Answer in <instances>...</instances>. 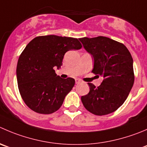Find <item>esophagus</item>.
Listing matches in <instances>:
<instances>
[{
    "label": "esophagus",
    "instance_id": "1",
    "mask_svg": "<svg viewBox=\"0 0 147 147\" xmlns=\"http://www.w3.org/2000/svg\"><path fill=\"white\" fill-rule=\"evenodd\" d=\"M75 82H76V84H79V83H80V82H82V81L79 79H76L75 80Z\"/></svg>",
    "mask_w": 147,
    "mask_h": 147
}]
</instances>
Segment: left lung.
<instances>
[{
  "mask_svg": "<svg viewBox=\"0 0 147 147\" xmlns=\"http://www.w3.org/2000/svg\"><path fill=\"white\" fill-rule=\"evenodd\" d=\"M79 39L93 58L92 72L103 78L98 88L88 83L90 92L81 97L82 104L97 116L113 113L126 100L134 82L131 55L125 45L105 36Z\"/></svg>",
  "mask_w": 147,
  "mask_h": 147,
  "instance_id": "8db88e82",
  "label": "left lung"
}]
</instances>
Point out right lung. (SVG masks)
I'll list each match as a JSON object with an SVG mask.
<instances>
[{"mask_svg": "<svg viewBox=\"0 0 147 147\" xmlns=\"http://www.w3.org/2000/svg\"><path fill=\"white\" fill-rule=\"evenodd\" d=\"M81 47L78 39L55 35L37 36L26 45L18 59L16 77L20 94L28 108L42 114L60 108L75 81L57 76L54 68L61 67L67 51Z\"/></svg>", "mask_w": 147, "mask_h": 147, "instance_id": "right-lung-1", "label": "right lung"}]
</instances>
